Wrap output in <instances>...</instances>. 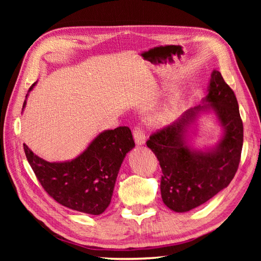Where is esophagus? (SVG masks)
I'll return each mask as SVG.
<instances>
[{"mask_svg": "<svg viewBox=\"0 0 261 261\" xmlns=\"http://www.w3.org/2000/svg\"><path fill=\"white\" fill-rule=\"evenodd\" d=\"M134 134V138H135V143L137 145H144L146 143V136H145V132L141 129L139 126H136L133 130Z\"/></svg>", "mask_w": 261, "mask_h": 261, "instance_id": "1", "label": "esophagus"}]
</instances>
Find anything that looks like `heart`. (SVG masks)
<instances>
[{
  "instance_id": "1",
  "label": "heart",
  "mask_w": 261,
  "mask_h": 261,
  "mask_svg": "<svg viewBox=\"0 0 261 261\" xmlns=\"http://www.w3.org/2000/svg\"><path fill=\"white\" fill-rule=\"evenodd\" d=\"M168 120H169V114H168V113H161V114H159V115H156V116L154 117L153 121H154L156 124H164V123L168 122Z\"/></svg>"
}]
</instances>
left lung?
Returning a JSON list of instances; mask_svg holds the SVG:
<instances>
[{
  "instance_id": "left-lung-1",
  "label": "left lung",
  "mask_w": 261,
  "mask_h": 261,
  "mask_svg": "<svg viewBox=\"0 0 261 261\" xmlns=\"http://www.w3.org/2000/svg\"><path fill=\"white\" fill-rule=\"evenodd\" d=\"M202 106L189 109L171 125L150 135L147 146L162 170L161 196L171 210L186 212L211 199L231 183L241 161L243 122L234 91L218 70L211 74ZM212 108L225 127L218 146L201 152L185 141L186 127L203 109Z\"/></svg>"
}]
</instances>
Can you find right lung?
<instances>
[{
  "instance_id": "add662e5",
  "label": "right lung",
  "mask_w": 261,
  "mask_h": 261,
  "mask_svg": "<svg viewBox=\"0 0 261 261\" xmlns=\"http://www.w3.org/2000/svg\"><path fill=\"white\" fill-rule=\"evenodd\" d=\"M134 147L127 126L99 134L81 155L66 162L45 161L23 144L30 167L48 195L62 206L94 216L111 202L121 164Z\"/></svg>"
}]
</instances>
